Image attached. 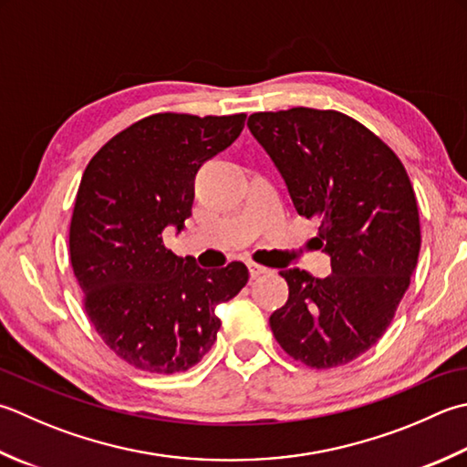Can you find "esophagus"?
Returning a JSON list of instances; mask_svg holds the SVG:
<instances>
[{
  "label": "esophagus",
  "instance_id": "esophagus-1",
  "mask_svg": "<svg viewBox=\"0 0 467 467\" xmlns=\"http://www.w3.org/2000/svg\"><path fill=\"white\" fill-rule=\"evenodd\" d=\"M246 267H249L251 277H259V275H263V273H269V269H267V267H263V265L254 263V261H249V263H246Z\"/></svg>",
  "mask_w": 467,
  "mask_h": 467
}]
</instances>
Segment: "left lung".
Masks as SVG:
<instances>
[{"instance_id": "8db88e82", "label": "left lung", "mask_w": 467, "mask_h": 467, "mask_svg": "<svg viewBox=\"0 0 467 467\" xmlns=\"http://www.w3.org/2000/svg\"><path fill=\"white\" fill-rule=\"evenodd\" d=\"M246 125L297 214L319 221L314 243L332 263L324 279L281 271L289 297L269 317L273 336L306 367H342L387 332L417 267L413 186L395 151L344 113L294 107L253 113Z\"/></svg>"}]
</instances>
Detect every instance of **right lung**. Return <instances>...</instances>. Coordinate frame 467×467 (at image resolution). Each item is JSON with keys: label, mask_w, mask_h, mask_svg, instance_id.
<instances>
[{"label": "right lung", "mask_w": 467, "mask_h": 467, "mask_svg": "<svg viewBox=\"0 0 467 467\" xmlns=\"http://www.w3.org/2000/svg\"><path fill=\"white\" fill-rule=\"evenodd\" d=\"M244 113H158L117 133L82 173L70 263L95 330L131 367L173 374L213 348L218 304L249 281L244 263L200 269L163 244L192 214L194 178L244 127Z\"/></svg>", "instance_id": "1"}]
</instances>
